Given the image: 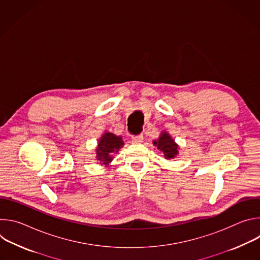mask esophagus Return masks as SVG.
I'll return each instance as SVG.
<instances>
[{
	"mask_svg": "<svg viewBox=\"0 0 260 260\" xmlns=\"http://www.w3.org/2000/svg\"><path fill=\"white\" fill-rule=\"evenodd\" d=\"M143 136H135L132 138V143L133 144H140L143 142Z\"/></svg>",
	"mask_w": 260,
	"mask_h": 260,
	"instance_id": "1",
	"label": "esophagus"
}]
</instances>
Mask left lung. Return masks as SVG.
Returning <instances> with one entry per match:
<instances>
[{
  "label": "left lung",
  "instance_id": "1",
  "mask_svg": "<svg viewBox=\"0 0 260 260\" xmlns=\"http://www.w3.org/2000/svg\"><path fill=\"white\" fill-rule=\"evenodd\" d=\"M153 144L157 147V149L164 153L166 159L175 158L178 154L179 146L176 144L175 140L172 139V137L165 131L160 134L158 140L153 141Z\"/></svg>",
  "mask_w": 260,
  "mask_h": 260
}]
</instances>
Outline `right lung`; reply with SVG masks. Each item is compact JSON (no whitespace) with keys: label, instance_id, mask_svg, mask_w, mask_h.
Returning a JSON list of instances; mask_svg holds the SVG:
<instances>
[{"label":"right lung","instance_id":"1","mask_svg":"<svg viewBox=\"0 0 260 260\" xmlns=\"http://www.w3.org/2000/svg\"><path fill=\"white\" fill-rule=\"evenodd\" d=\"M124 145L122 138L112 133L106 132L99 140L95 149L96 159L100 165L108 166L113 159V154L117 153L120 148Z\"/></svg>","mask_w":260,"mask_h":260}]
</instances>
